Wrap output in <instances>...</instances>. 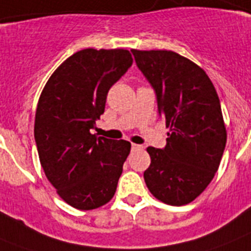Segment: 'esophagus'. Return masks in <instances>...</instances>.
Instances as JSON below:
<instances>
[{"instance_id":"34e87169","label":"esophagus","mask_w":251,"mask_h":251,"mask_svg":"<svg viewBox=\"0 0 251 251\" xmlns=\"http://www.w3.org/2000/svg\"><path fill=\"white\" fill-rule=\"evenodd\" d=\"M142 149H143V147H142L141 145H135V143L131 145V150H133V151H138V150H142Z\"/></svg>"}]
</instances>
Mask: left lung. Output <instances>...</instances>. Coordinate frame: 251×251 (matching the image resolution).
Wrapping results in <instances>:
<instances>
[{"label": "left lung", "instance_id": "1", "mask_svg": "<svg viewBox=\"0 0 251 251\" xmlns=\"http://www.w3.org/2000/svg\"><path fill=\"white\" fill-rule=\"evenodd\" d=\"M155 91L168 133L164 149L149 147L143 173L151 194L171 206L193 202L212 181L226 149L220 100L203 69L172 50L131 49Z\"/></svg>", "mask_w": 251, "mask_h": 251}]
</instances>
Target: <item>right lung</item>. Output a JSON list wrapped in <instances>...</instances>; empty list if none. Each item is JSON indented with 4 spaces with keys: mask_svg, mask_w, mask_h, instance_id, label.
Returning <instances> with one entry per match:
<instances>
[{
    "mask_svg": "<svg viewBox=\"0 0 251 251\" xmlns=\"http://www.w3.org/2000/svg\"><path fill=\"white\" fill-rule=\"evenodd\" d=\"M133 65L126 49H83L57 68L37 102L35 142L41 167L65 202L94 210L113 198L127 141L91 134L108 91Z\"/></svg>",
    "mask_w": 251,
    "mask_h": 251,
    "instance_id": "right-lung-1",
    "label": "right lung"
}]
</instances>
